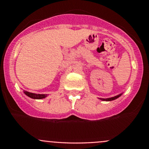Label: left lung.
<instances>
[{
    "mask_svg": "<svg viewBox=\"0 0 149 149\" xmlns=\"http://www.w3.org/2000/svg\"><path fill=\"white\" fill-rule=\"evenodd\" d=\"M123 94V93H120V94L116 95V96H113V97H111V98H98L100 100H101V101H113V100L116 99V98H119V97Z\"/></svg>",
    "mask_w": 149,
    "mask_h": 149,
    "instance_id": "obj_1",
    "label": "left lung"
}]
</instances>
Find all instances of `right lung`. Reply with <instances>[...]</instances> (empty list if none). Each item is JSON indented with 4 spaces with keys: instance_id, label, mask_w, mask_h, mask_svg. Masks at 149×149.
<instances>
[{
    "instance_id": "obj_1",
    "label": "right lung",
    "mask_w": 149,
    "mask_h": 149,
    "mask_svg": "<svg viewBox=\"0 0 149 149\" xmlns=\"http://www.w3.org/2000/svg\"><path fill=\"white\" fill-rule=\"evenodd\" d=\"M23 93L27 95V96H29L31 98H33V99H43V98H46L48 95V94H37V93H31V92L26 91H24V90H23Z\"/></svg>"
}]
</instances>
